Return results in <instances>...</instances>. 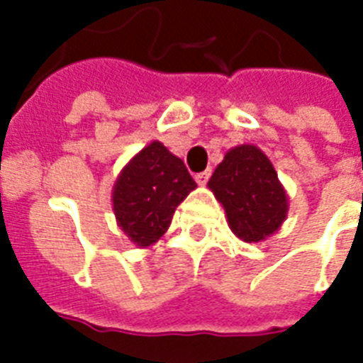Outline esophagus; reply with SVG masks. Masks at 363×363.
Here are the masks:
<instances>
[{"label":"esophagus","mask_w":363,"mask_h":363,"mask_svg":"<svg viewBox=\"0 0 363 363\" xmlns=\"http://www.w3.org/2000/svg\"><path fill=\"white\" fill-rule=\"evenodd\" d=\"M209 177H211V169L203 171V173H198V175H196V182H198L199 186H205L207 181H209Z\"/></svg>","instance_id":"34e87169"}]
</instances>
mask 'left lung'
<instances>
[{
  "instance_id": "8db88e82",
  "label": "left lung",
  "mask_w": 363,
  "mask_h": 363,
  "mask_svg": "<svg viewBox=\"0 0 363 363\" xmlns=\"http://www.w3.org/2000/svg\"><path fill=\"white\" fill-rule=\"evenodd\" d=\"M207 186L222 203L228 226L241 241H264L286 220V190L271 160L256 145L230 148Z\"/></svg>"
}]
</instances>
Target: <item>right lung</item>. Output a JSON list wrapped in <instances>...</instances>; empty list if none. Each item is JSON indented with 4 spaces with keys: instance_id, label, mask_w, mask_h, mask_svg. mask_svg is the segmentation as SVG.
Segmentation results:
<instances>
[{
    "instance_id": "add662e5",
    "label": "right lung",
    "mask_w": 363,
    "mask_h": 363,
    "mask_svg": "<svg viewBox=\"0 0 363 363\" xmlns=\"http://www.w3.org/2000/svg\"><path fill=\"white\" fill-rule=\"evenodd\" d=\"M198 186L181 158L160 141L148 143L122 167L113 186L116 224L139 248L158 241L175 209Z\"/></svg>"
}]
</instances>
